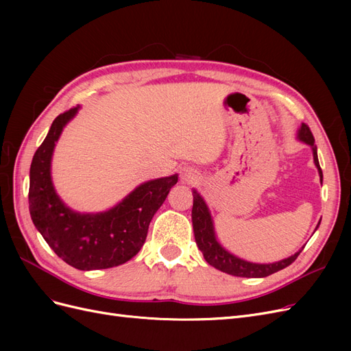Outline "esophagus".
<instances>
[{"mask_svg":"<svg viewBox=\"0 0 351 351\" xmlns=\"http://www.w3.org/2000/svg\"><path fill=\"white\" fill-rule=\"evenodd\" d=\"M180 178L183 183H195L199 178V174L193 167H183L180 169Z\"/></svg>","mask_w":351,"mask_h":351,"instance_id":"34e87169","label":"esophagus"}]
</instances>
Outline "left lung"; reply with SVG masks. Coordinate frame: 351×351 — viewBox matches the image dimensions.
Here are the masks:
<instances>
[{
	"mask_svg": "<svg viewBox=\"0 0 351 351\" xmlns=\"http://www.w3.org/2000/svg\"><path fill=\"white\" fill-rule=\"evenodd\" d=\"M297 141H300L306 145L311 146L312 154H313V162L317 168V173H319V178H321V184H322V169L319 167V161H317V147L315 145V139L313 134L311 132L309 127H307L304 123H302V125L297 130ZM193 190V209H192V222H193V232H195V240L199 250L204 253L205 261L222 272L234 275V277H243V278H263L268 277V275L278 272L284 268L291 265L297 256H299L300 252L303 250V247L295 252L291 256L285 258L282 261L278 262H272V263H254V262H249L246 259H241L239 256H236L234 253L228 252L222 244L219 243L217 232H215V227H214V219H212L210 210L206 205L205 199L200 196V193L197 192L196 189ZM321 224V219L317 222V226L315 228V231L317 230Z\"/></svg>",
	"mask_w": 351,
	"mask_h": 351,
	"instance_id": "8db88e82",
	"label": "left lung"
}]
</instances>
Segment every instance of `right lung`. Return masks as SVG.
Segmentation results:
<instances>
[{
	"instance_id": "add662e5",
	"label": "right lung",
	"mask_w": 351,
	"mask_h": 351,
	"mask_svg": "<svg viewBox=\"0 0 351 351\" xmlns=\"http://www.w3.org/2000/svg\"><path fill=\"white\" fill-rule=\"evenodd\" d=\"M80 107L60 114L30 165L29 210L48 246L70 267L80 271L107 269L136 256L147 236L155 212L161 208L178 174L137 186L119 204L102 212H77L57 195L51 176L56 145Z\"/></svg>"
}]
</instances>
